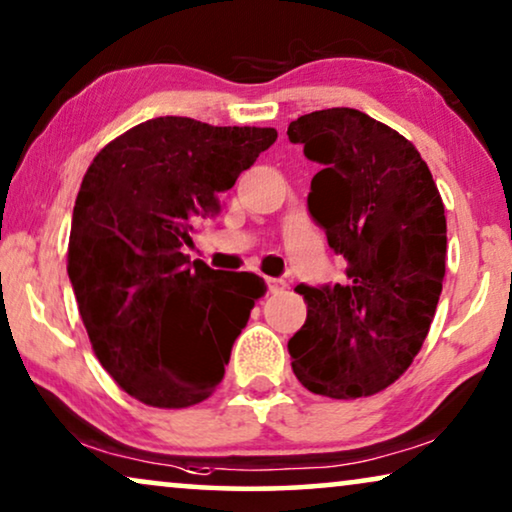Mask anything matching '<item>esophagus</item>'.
I'll list each match as a JSON object with an SVG mask.
<instances>
[{
    "mask_svg": "<svg viewBox=\"0 0 512 512\" xmlns=\"http://www.w3.org/2000/svg\"><path fill=\"white\" fill-rule=\"evenodd\" d=\"M267 285H269V292H281V290H285V281H283V278H267Z\"/></svg>",
    "mask_w": 512,
    "mask_h": 512,
    "instance_id": "34e87169",
    "label": "esophagus"
}]
</instances>
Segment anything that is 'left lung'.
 <instances>
[{
  "label": "left lung",
  "instance_id": "8db88e82",
  "mask_svg": "<svg viewBox=\"0 0 512 512\" xmlns=\"http://www.w3.org/2000/svg\"><path fill=\"white\" fill-rule=\"evenodd\" d=\"M288 138L323 166L311 180L309 213L349 264L344 283L295 288L306 323L288 342L292 372L316 395H374L412 365L433 323L445 206L417 147L365 112L304 114Z\"/></svg>",
  "mask_w": 512,
  "mask_h": 512
}]
</instances>
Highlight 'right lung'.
Masks as SVG:
<instances>
[{
	"instance_id": "1",
	"label": "right lung",
	"mask_w": 512,
	"mask_h": 512,
	"mask_svg": "<svg viewBox=\"0 0 512 512\" xmlns=\"http://www.w3.org/2000/svg\"><path fill=\"white\" fill-rule=\"evenodd\" d=\"M278 138L276 128L156 117L105 145L72 213L67 276L88 339L140 403L182 410L210 398L267 285L182 252L196 222Z\"/></svg>"
}]
</instances>
